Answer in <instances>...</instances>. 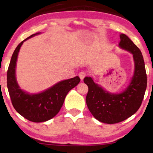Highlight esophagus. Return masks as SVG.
Instances as JSON below:
<instances>
[{"label":"esophagus","mask_w":153,"mask_h":153,"mask_svg":"<svg viewBox=\"0 0 153 153\" xmlns=\"http://www.w3.org/2000/svg\"><path fill=\"white\" fill-rule=\"evenodd\" d=\"M86 75H87L86 72H84V71H81V72L79 73V77H80V79H81V80H83V79H84L85 76H86Z\"/></svg>","instance_id":"34e87169"}]
</instances>
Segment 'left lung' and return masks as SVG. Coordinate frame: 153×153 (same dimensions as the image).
Instances as JSON below:
<instances>
[{"label":"left lung","mask_w":153,"mask_h":153,"mask_svg":"<svg viewBox=\"0 0 153 153\" xmlns=\"http://www.w3.org/2000/svg\"><path fill=\"white\" fill-rule=\"evenodd\" d=\"M119 47L133 54L134 72L129 85L121 93H110L94 82L91 77L83 79L88 87L85 98L92 115L100 122L114 124L134 114L141 105L147 87L145 63L140 49L125 34L120 35Z\"/></svg>","instance_id":"obj_1"}]
</instances>
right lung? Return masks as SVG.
<instances>
[{
    "instance_id": "add662e5",
    "label": "right lung",
    "mask_w": 153,
    "mask_h": 153,
    "mask_svg": "<svg viewBox=\"0 0 153 153\" xmlns=\"http://www.w3.org/2000/svg\"><path fill=\"white\" fill-rule=\"evenodd\" d=\"M39 33L30 35L16 47L12 56L7 73V85L14 108L21 116L35 123L45 122L53 118L61 108L68 92L80 82V78L75 76L60 81L37 94H29L20 88L15 75L19 51L24 41Z\"/></svg>"
}]
</instances>
